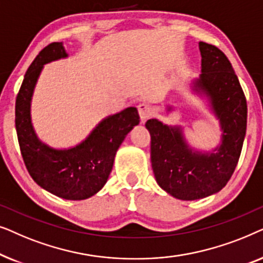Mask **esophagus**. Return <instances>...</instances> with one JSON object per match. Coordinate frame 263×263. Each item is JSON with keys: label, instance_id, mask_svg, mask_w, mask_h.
Wrapping results in <instances>:
<instances>
[{"label": "esophagus", "instance_id": "1", "mask_svg": "<svg viewBox=\"0 0 263 263\" xmlns=\"http://www.w3.org/2000/svg\"><path fill=\"white\" fill-rule=\"evenodd\" d=\"M138 110H139L140 118H141V122H145L147 118H148L151 115H152V112H153L152 106H151L149 104H147V103L139 104Z\"/></svg>", "mask_w": 263, "mask_h": 263}]
</instances>
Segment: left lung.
Listing matches in <instances>:
<instances>
[{"label":"left lung","instance_id":"8db88e82","mask_svg":"<svg viewBox=\"0 0 263 263\" xmlns=\"http://www.w3.org/2000/svg\"><path fill=\"white\" fill-rule=\"evenodd\" d=\"M201 74L190 84L206 99L220 127V143L211 151L186 141L182 125L157 118L146 122L151 134V161L159 186L178 200L203 199L220 192L235 171L247 130V100L238 78L217 46L200 42ZM166 111L174 106L166 105Z\"/></svg>","mask_w":263,"mask_h":263}]
</instances>
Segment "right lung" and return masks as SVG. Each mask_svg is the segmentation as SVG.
Listing matches in <instances>:
<instances>
[{"mask_svg":"<svg viewBox=\"0 0 263 263\" xmlns=\"http://www.w3.org/2000/svg\"><path fill=\"white\" fill-rule=\"evenodd\" d=\"M68 53L62 42L38 53L25 74L15 103V128L28 174L39 186L64 200H85L105 185L115 156L125 136L139 124L138 109L129 106L103 118L87 138L69 148H55L38 138L31 118V103L45 64Z\"/></svg>","mask_w":263,"mask_h":263,"instance_id":"add662e5","label":"right lung"}]
</instances>
